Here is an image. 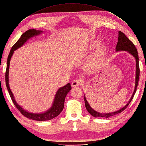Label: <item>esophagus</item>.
Masks as SVG:
<instances>
[{"label": "esophagus", "instance_id": "34e87169", "mask_svg": "<svg viewBox=\"0 0 146 146\" xmlns=\"http://www.w3.org/2000/svg\"><path fill=\"white\" fill-rule=\"evenodd\" d=\"M80 83H81V81H80V79H76L75 80H74L72 84H71V86L72 87H76L79 86Z\"/></svg>", "mask_w": 146, "mask_h": 146}]
</instances>
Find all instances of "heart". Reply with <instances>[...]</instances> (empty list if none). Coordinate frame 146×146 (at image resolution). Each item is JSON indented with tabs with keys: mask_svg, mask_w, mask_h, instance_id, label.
<instances>
[{
	"mask_svg": "<svg viewBox=\"0 0 146 146\" xmlns=\"http://www.w3.org/2000/svg\"><path fill=\"white\" fill-rule=\"evenodd\" d=\"M99 42H95L91 46V49H95V48H96L99 46ZM104 54H105V48L104 47L100 48L98 50V52H97L95 57H94L92 60L88 64V66H87V69L90 71L94 70L98 63L103 59L104 56Z\"/></svg>",
	"mask_w": 146,
	"mask_h": 146,
	"instance_id": "obj_1",
	"label": "heart"
}]
</instances>
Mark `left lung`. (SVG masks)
<instances>
[{
    "label": "left lung",
    "mask_w": 146,
    "mask_h": 146,
    "mask_svg": "<svg viewBox=\"0 0 146 146\" xmlns=\"http://www.w3.org/2000/svg\"><path fill=\"white\" fill-rule=\"evenodd\" d=\"M115 49H116V51H119V50L127 51L129 53L132 54V56L135 58V60H136V76H135V85L134 91L133 92V94H132L131 97V99L129 100V102L124 107V108H122L121 109H120L116 112H111V113H107V114L99 113L98 112L94 111L93 109H92L91 107L89 106V103L87 102V100L86 99V97L84 96V101H85V106H86V109L90 114L95 117H99L108 118L109 117H111V116H113L114 115L119 114V113H121V112L124 111V109L127 108V107L129 106V104H130L132 99H133V97L135 94V92H136L138 82H139V74H140V69H139V56H138L137 48L135 47L134 44L132 43L127 37H126V35L123 33V32H122L121 31H119L118 42H117V46H116Z\"/></svg>",
    "instance_id": "1"
}]
</instances>
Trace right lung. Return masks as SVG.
Returning <instances> with one entry per match:
<instances>
[{
    "mask_svg": "<svg viewBox=\"0 0 146 146\" xmlns=\"http://www.w3.org/2000/svg\"><path fill=\"white\" fill-rule=\"evenodd\" d=\"M42 32L41 31H37L35 29H29L27 31L22 34L21 35V38L17 41L14 46H12L10 53L9 54V56L7 58V68H6V72H5V84L6 87H7V90L9 93V95L11 96V99L12 100L13 103L15 105V106L17 108L20 112L22 115H24L25 117L31 119L32 120H35V121H48V120L52 119L53 118L57 117L60 113L62 112L64 109V101L65 98L71 89V86L70 83H68L67 85L61 87L59 89H58L57 92L55 96V99L54 100V103L52 106L49 109L48 111L46 112L41 113V114H34V113H30L25 110L22 109L21 107L18 105V104L16 102L14 99V95H13L12 92H11V89L9 87V65H10V61L12 56V54L14 53V51L18 48L21 47L22 45H23L25 42L29 39V38L34 36L40 34Z\"/></svg>",
    "mask_w": 146,
    "mask_h": 146,
    "instance_id": "right-lung-1",
    "label": "right lung"
}]
</instances>
